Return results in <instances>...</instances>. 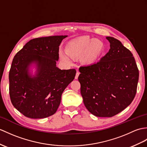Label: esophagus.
<instances>
[{
    "instance_id": "34e87169",
    "label": "esophagus",
    "mask_w": 147,
    "mask_h": 147,
    "mask_svg": "<svg viewBox=\"0 0 147 147\" xmlns=\"http://www.w3.org/2000/svg\"><path fill=\"white\" fill-rule=\"evenodd\" d=\"M79 75H80V72H79V71H77L76 74V76H75V79H78V76H79Z\"/></svg>"
}]
</instances>
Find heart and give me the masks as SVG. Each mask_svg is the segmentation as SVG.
I'll return each mask as SVG.
<instances>
[{"label":"heart","mask_w":147,"mask_h":147,"mask_svg":"<svg viewBox=\"0 0 147 147\" xmlns=\"http://www.w3.org/2000/svg\"><path fill=\"white\" fill-rule=\"evenodd\" d=\"M103 47V44L100 40L91 39L88 36H82L70 42L66 46V53L60 51L61 59L67 63H71V57L83 56V61L86 64L94 63Z\"/></svg>","instance_id":"1"}]
</instances>
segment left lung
<instances>
[{"label": "left lung", "mask_w": 147, "mask_h": 147, "mask_svg": "<svg viewBox=\"0 0 147 147\" xmlns=\"http://www.w3.org/2000/svg\"><path fill=\"white\" fill-rule=\"evenodd\" d=\"M108 53L97 63L81 66L78 80L84 106L98 117H111L131 104L135 96L139 71L130 51L120 40L106 37Z\"/></svg>", "instance_id": "obj_1"}]
</instances>
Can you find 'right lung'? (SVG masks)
<instances>
[{"label": "right lung", "mask_w": 147, "mask_h": 147, "mask_svg": "<svg viewBox=\"0 0 147 147\" xmlns=\"http://www.w3.org/2000/svg\"><path fill=\"white\" fill-rule=\"evenodd\" d=\"M67 36L31 39L13 57L9 71V94L13 107L26 117L40 119L56 112L61 95L76 76L74 69L56 66L59 46ZM32 65L36 71L32 75Z\"/></svg>", "instance_id": "right-lung-1"}]
</instances>
